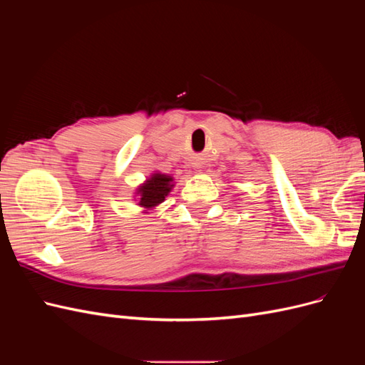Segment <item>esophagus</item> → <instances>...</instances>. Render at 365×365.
Here are the masks:
<instances>
[{
  "mask_svg": "<svg viewBox=\"0 0 365 365\" xmlns=\"http://www.w3.org/2000/svg\"><path fill=\"white\" fill-rule=\"evenodd\" d=\"M193 164H195L193 168H195L197 172H201V170H200V169H201V164H197V163H193Z\"/></svg>",
  "mask_w": 365,
  "mask_h": 365,
  "instance_id": "34e87169",
  "label": "esophagus"
}]
</instances>
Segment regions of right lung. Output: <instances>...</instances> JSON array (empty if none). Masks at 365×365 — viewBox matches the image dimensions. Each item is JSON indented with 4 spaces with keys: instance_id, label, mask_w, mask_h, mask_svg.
<instances>
[{
    "instance_id": "obj_1",
    "label": "right lung",
    "mask_w": 365,
    "mask_h": 365,
    "mask_svg": "<svg viewBox=\"0 0 365 365\" xmlns=\"http://www.w3.org/2000/svg\"><path fill=\"white\" fill-rule=\"evenodd\" d=\"M175 185L173 176L161 172H153L146 181L140 184L135 190L137 205L143 208V213H149L150 210L157 208L172 192Z\"/></svg>"
}]
</instances>
